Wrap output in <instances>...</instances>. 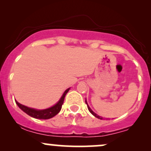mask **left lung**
<instances>
[{
    "label": "left lung",
    "mask_w": 151,
    "mask_h": 151,
    "mask_svg": "<svg viewBox=\"0 0 151 151\" xmlns=\"http://www.w3.org/2000/svg\"><path fill=\"white\" fill-rule=\"evenodd\" d=\"M85 102H86V105H87V108H88V109H89V111H90V112H91V114H93V116H95V117L98 118V119H103V118H102V117H100V116H98V115H97V114H95V113H94V112H93V111H92V110H91V109L89 108V106H88V104H87V102H86V101H85Z\"/></svg>",
    "instance_id": "8db88e82"
}]
</instances>
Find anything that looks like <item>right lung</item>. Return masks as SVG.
I'll list each match as a JSON object with an SVG mask.
<instances>
[{"label": "right lung", "instance_id": "right-lung-1", "mask_svg": "<svg viewBox=\"0 0 151 151\" xmlns=\"http://www.w3.org/2000/svg\"><path fill=\"white\" fill-rule=\"evenodd\" d=\"M70 88L67 89L65 91V93H63L62 96L60 99V100L58 102V104H56L55 106H53L52 107L49 109H45V110H36V109L28 108V107L25 106L20 104V103H18V101L15 100V103L17 104V105L18 106L19 108L22 109L25 113H26L27 115L30 116L35 118V119H49L55 116V115H57L59 112L62 109V106L63 104L64 99H65V95L67 94V93L68 92Z\"/></svg>", "mask_w": 151, "mask_h": 151}]
</instances>
